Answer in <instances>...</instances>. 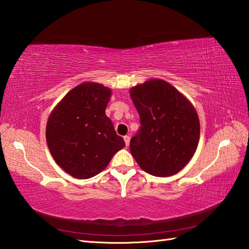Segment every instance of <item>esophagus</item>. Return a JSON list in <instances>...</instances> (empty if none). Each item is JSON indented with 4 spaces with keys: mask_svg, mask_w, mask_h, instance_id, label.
<instances>
[{
    "mask_svg": "<svg viewBox=\"0 0 249 249\" xmlns=\"http://www.w3.org/2000/svg\"><path fill=\"white\" fill-rule=\"evenodd\" d=\"M124 142H125V146H129V143H130V136H129V135H125V136L124 137Z\"/></svg>",
    "mask_w": 249,
    "mask_h": 249,
    "instance_id": "1",
    "label": "esophagus"
}]
</instances>
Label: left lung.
<instances>
[{"label": "left lung", "mask_w": 249, "mask_h": 249, "mask_svg": "<svg viewBox=\"0 0 249 249\" xmlns=\"http://www.w3.org/2000/svg\"><path fill=\"white\" fill-rule=\"evenodd\" d=\"M141 126L130 150L141 168L158 177L178 173L194 156L200 135L195 108L174 86L150 80L130 90Z\"/></svg>", "instance_id": "obj_1"}]
</instances>
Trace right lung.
<instances>
[{
	"label": "right lung",
	"instance_id": "obj_1",
	"mask_svg": "<svg viewBox=\"0 0 249 249\" xmlns=\"http://www.w3.org/2000/svg\"><path fill=\"white\" fill-rule=\"evenodd\" d=\"M109 98L107 87L83 83L63 98L48 119L50 152L74 178L88 179L101 173L125 146L106 115Z\"/></svg>",
	"mask_w": 249,
	"mask_h": 249
}]
</instances>
